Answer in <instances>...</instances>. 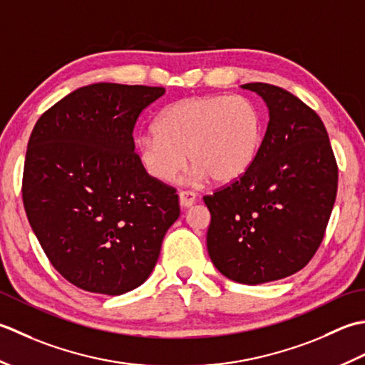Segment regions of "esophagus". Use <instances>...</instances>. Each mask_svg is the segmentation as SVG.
Listing matches in <instances>:
<instances>
[{"label":"esophagus","instance_id":"1","mask_svg":"<svg viewBox=\"0 0 365 365\" xmlns=\"http://www.w3.org/2000/svg\"><path fill=\"white\" fill-rule=\"evenodd\" d=\"M195 200H197V195L193 192H189V190L180 192V203L182 207H190L192 205H195Z\"/></svg>","mask_w":365,"mask_h":365}]
</instances>
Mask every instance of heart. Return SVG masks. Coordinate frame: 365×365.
Here are the masks:
<instances>
[{"instance_id": "heart-1", "label": "heart", "mask_w": 365, "mask_h": 365, "mask_svg": "<svg viewBox=\"0 0 365 365\" xmlns=\"http://www.w3.org/2000/svg\"><path fill=\"white\" fill-rule=\"evenodd\" d=\"M154 133L135 140L137 160L153 180L168 184L189 160L197 178L232 184L255 165L264 141L262 111L242 96H192L170 103Z\"/></svg>"}]
</instances>
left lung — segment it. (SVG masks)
Instances as JSON below:
<instances>
[{"mask_svg":"<svg viewBox=\"0 0 365 365\" xmlns=\"http://www.w3.org/2000/svg\"><path fill=\"white\" fill-rule=\"evenodd\" d=\"M242 88L262 96L269 123L249 173L203 197L211 212L206 244L225 277L258 285L292 276L315 255L339 168L322 118L309 106L274 85Z\"/></svg>","mask_w":365,"mask_h":365,"instance_id":"left-lung-1","label":"left lung"}]
</instances>
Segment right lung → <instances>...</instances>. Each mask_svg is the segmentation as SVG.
<instances>
[{"instance_id":"add662e5","label":"right lung","mask_w":365,"mask_h":365,"mask_svg":"<svg viewBox=\"0 0 365 365\" xmlns=\"http://www.w3.org/2000/svg\"><path fill=\"white\" fill-rule=\"evenodd\" d=\"M162 86L94 83L37 120L21 197L50 263L85 292L118 296L150 277L180 217L172 185L137 160L133 128Z\"/></svg>"}]
</instances>
